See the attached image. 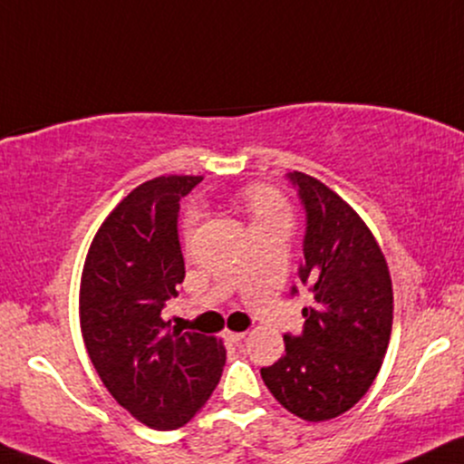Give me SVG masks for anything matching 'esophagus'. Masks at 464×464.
Listing matches in <instances>:
<instances>
[{
  "mask_svg": "<svg viewBox=\"0 0 464 464\" xmlns=\"http://www.w3.org/2000/svg\"><path fill=\"white\" fill-rule=\"evenodd\" d=\"M245 331H226V334H223V337H226L227 342H241V340H245Z\"/></svg>",
  "mask_w": 464,
  "mask_h": 464,
  "instance_id": "obj_1",
  "label": "esophagus"
}]
</instances>
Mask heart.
Here are the masks:
<instances>
[{"label": "heart", "mask_w": 464, "mask_h": 464, "mask_svg": "<svg viewBox=\"0 0 464 464\" xmlns=\"http://www.w3.org/2000/svg\"><path fill=\"white\" fill-rule=\"evenodd\" d=\"M243 202L251 217V227H254V230L273 226L288 227L290 221H293V208H290L288 199L273 187L251 185L247 188H243ZM193 226H196V215H187V237L193 232Z\"/></svg>", "instance_id": "obj_1"}]
</instances>
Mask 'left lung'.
I'll return each instance as SVG.
<instances>
[{
	"mask_svg": "<svg viewBox=\"0 0 464 464\" xmlns=\"http://www.w3.org/2000/svg\"><path fill=\"white\" fill-rule=\"evenodd\" d=\"M290 180L307 213L299 276L312 305L303 307V334L284 335L282 359L260 374L285 411L327 421L353 409L379 374L393 323L392 276L351 204L310 174L293 171Z\"/></svg>",
	"mask_w": 464,
	"mask_h": 464,
	"instance_id": "left-lung-1",
	"label": "left lung"
}]
</instances>
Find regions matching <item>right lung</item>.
Segmentation results:
<instances>
[{
	"mask_svg": "<svg viewBox=\"0 0 464 464\" xmlns=\"http://www.w3.org/2000/svg\"><path fill=\"white\" fill-rule=\"evenodd\" d=\"M199 180L169 174L135 187L94 234L79 285L90 362L120 407L154 430L185 426L226 365L221 340L169 331L161 318L185 279L179 202Z\"/></svg>",
	"mask_w": 464,
	"mask_h": 464,
	"instance_id": "1",
	"label": "right lung"
}]
</instances>
